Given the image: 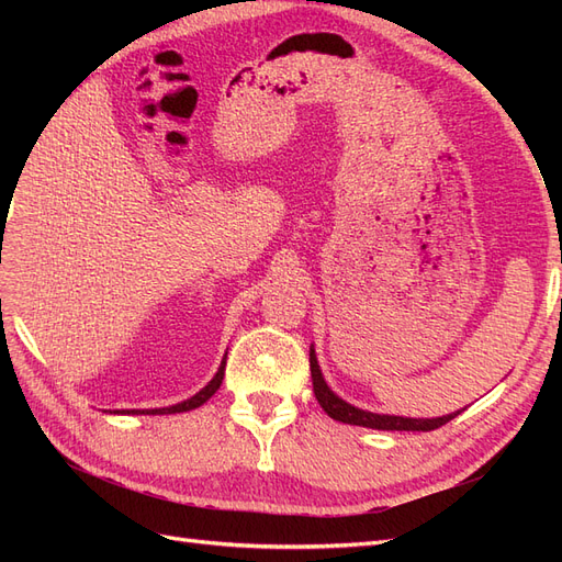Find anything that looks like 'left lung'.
Segmentation results:
<instances>
[{
	"label": "left lung",
	"mask_w": 562,
	"mask_h": 562,
	"mask_svg": "<svg viewBox=\"0 0 562 562\" xmlns=\"http://www.w3.org/2000/svg\"><path fill=\"white\" fill-rule=\"evenodd\" d=\"M310 370H312V382H314V394L318 405L328 413V417L345 422V424H356V427H368V429H380V431H434L438 427H443L450 419H454L462 411H457L452 415L443 417H431V419H413V417H398V415H378V413H368L361 411L347 401L333 394L330 386L326 384L321 375V368L316 361V351L314 347L310 349Z\"/></svg>",
	"instance_id": "obj_1"
}]
</instances>
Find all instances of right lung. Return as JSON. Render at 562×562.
I'll return each mask as SVG.
<instances>
[{
	"label": "right lung",
	"mask_w": 562,
	"mask_h": 562,
	"mask_svg": "<svg viewBox=\"0 0 562 562\" xmlns=\"http://www.w3.org/2000/svg\"><path fill=\"white\" fill-rule=\"evenodd\" d=\"M225 366H227V356L223 359V363H220V368H217V372H215V378L203 386L199 394H194L192 398H187V401H182V403H176V405H168V407H155V411H143V415L147 413V415H173V413H187V411H194V407H199V405H203L206 403L215 391L220 389V384H223V378H225ZM124 413H135L138 415V411H124Z\"/></svg>",
	"instance_id": "add662e5"
}]
</instances>
